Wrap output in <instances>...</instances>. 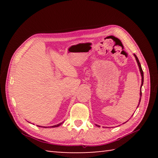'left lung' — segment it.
Segmentation results:
<instances>
[{"label":"left lung","instance_id":"obj_1","mask_svg":"<svg viewBox=\"0 0 158 158\" xmlns=\"http://www.w3.org/2000/svg\"><path fill=\"white\" fill-rule=\"evenodd\" d=\"M134 56H135V58H136V60H137V63H138L139 68V70H140V73H141V86H142L143 83V73L142 68H141V64H140V63H139V60L138 58L137 57V56H136L135 54H134ZM140 95L141 96V92H140ZM140 101H141V98H140L139 103H140ZM139 105H138V106H139ZM138 106H137V107H138ZM97 125L98 127H100V126H99V125Z\"/></svg>","mask_w":158,"mask_h":158}]
</instances>
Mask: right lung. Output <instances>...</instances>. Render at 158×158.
Here are the masks:
<instances>
[{"mask_svg": "<svg viewBox=\"0 0 158 158\" xmlns=\"http://www.w3.org/2000/svg\"><path fill=\"white\" fill-rule=\"evenodd\" d=\"M63 123H60L58 124V125H53V126H51V127H58V126H59V125H60L61 124H62ZM39 127H40V126H39Z\"/></svg>", "mask_w": 158, "mask_h": 158, "instance_id": "obj_1", "label": "right lung"}]
</instances>
